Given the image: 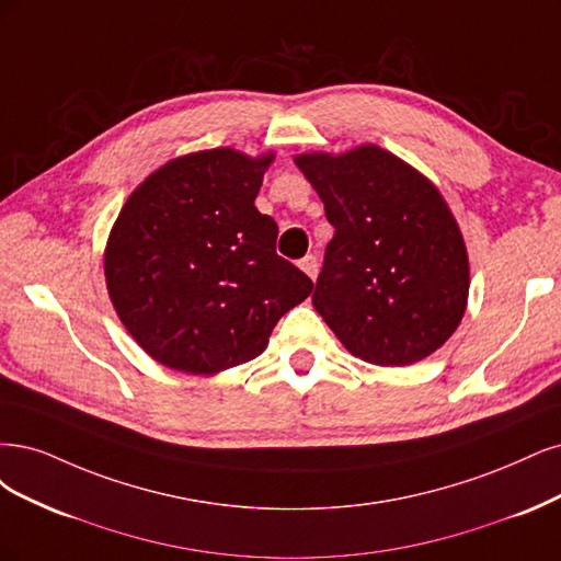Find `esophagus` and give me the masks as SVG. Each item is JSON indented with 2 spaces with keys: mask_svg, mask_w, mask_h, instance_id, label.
<instances>
[{
  "mask_svg": "<svg viewBox=\"0 0 561 561\" xmlns=\"http://www.w3.org/2000/svg\"><path fill=\"white\" fill-rule=\"evenodd\" d=\"M298 265H300V270H302V273H305L307 277H310V279H317V273H319V261H317V256H314V254H307Z\"/></svg>",
  "mask_w": 561,
  "mask_h": 561,
  "instance_id": "esophagus-1",
  "label": "esophagus"
}]
</instances>
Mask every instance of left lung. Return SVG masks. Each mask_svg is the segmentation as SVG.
I'll use <instances>...</instances> for the list:
<instances>
[{
    "mask_svg": "<svg viewBox=\"0 0 561 561\" xmlns=\"http://www.w3.org/2000/svg\"><path fill=\"white\" fill-rule=\"evenodd\" d=\"M296 165L335 228L312 302L342 345L375 366L445 345L466 312L468 256L438 188L373 144Z\"/></svg>",
    "mask_w": 561,
    "mask_h": 561,
    "instance_id": "left-lung-1",
    "label": "left lung"
}]
</instances>
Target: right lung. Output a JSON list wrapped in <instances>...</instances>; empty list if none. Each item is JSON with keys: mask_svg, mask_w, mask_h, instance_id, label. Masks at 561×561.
I'll use <instances>...</instances> for the list:
<instances>
[{"mask_svg": "<svg viewBox=\"0 0 561 561\" xmlns=\"http://www.w3.org/2000/svg\"><path fill=\"white\" fill-rule=\"evenodd\" d=\"M273 153L211 149L170 160L123 205L104 277L123 327L158 364L211 375L256 358L312 279L277 254L254 205Z\"/></svg>", "mask_w": 561, "mask_h": 561, "instance_id": "add662e5", "label": "right lung"}]
</instances>
